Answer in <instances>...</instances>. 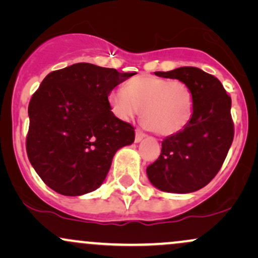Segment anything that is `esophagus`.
<instances>
[{"label": "esophagus", "mask_w": 258, "mask_h": 258, "mask_svg": "<svg viewBox=\"0 0 258 258\" xmlns=\"http://www.w3.org/2000/svg\"><path fill=\"white\" fill-rule=\"evenodd\" d=\"M144 137H146V133L142 132L141 130H136V138L135 139H136V142H137V143H138V142H141Z\"/></svg>", "instance_id": "esophagus-1"}]
</instances>
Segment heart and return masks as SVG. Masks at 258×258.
Wrapping results in <instances>:
<instances>
[{"mask_svg":"<svg viewBox=\"0 0 258 258\" xmlns=\"http://www.w3.org/2000/svg\"><path fill=\"white\" fill-rule=\"evenodd\" d=\"M123 90L109 94L112 112L128 121L142 111L144 125L162 137L183 131L193 117L194 93L179 80L142 74L127 81Z\"/></svg>","mask_w":258,"mask_h":258,"instance_id":"heart-1","label":"heart"}]
</instances>
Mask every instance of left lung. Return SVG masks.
Returning a JSON list of instances; mask_svg holds the SVG:
<instances>
[{"label": "left lung", "instance_id": "left-lung-1", "mask_svg": "<svg viewBox=\"0 0 258 258\" xmlns=\"http://www.w3.org/2000/svg\"><path fill=\"white\" fill-rule=\"evenodd\" d=\"M155 75L188 85L195 105L189 125L162 141L160 156L147 167L148 178L166 193L199 190L218 173L232 146V99L220 80L199 68L182 67Z\"/></svg>", "mask_w": 258, "mask_h": 258}]
</instances>
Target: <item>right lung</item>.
I'll list each match as a JSON object with an SVG mask.
<instances>
[{"instance_id":"right-lung-1","label":"right lung","mask_w":258,"mask_h":258,"mask_svg":"<svg viewBox=\"0 0 258 258\" xmlns=\"http://www.w3.org/2000/svg\"><path fill=\"white\" fill-rule=\"evenodd\" d=\"M135 73L90 63L49 73L29 103L26 153L41 179L57 193L96 190L135 128L111 111L109 93Z\"/></svg>"}]
</instances>
